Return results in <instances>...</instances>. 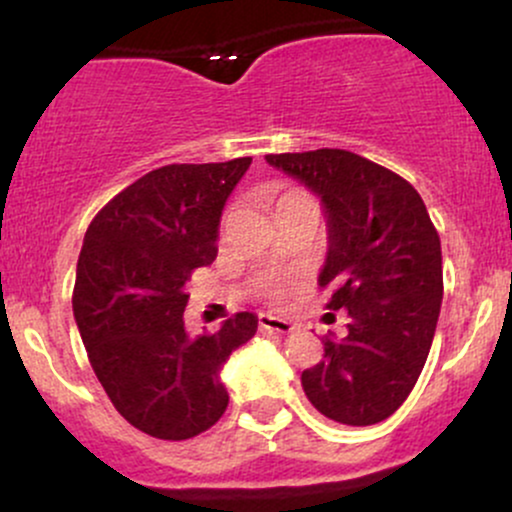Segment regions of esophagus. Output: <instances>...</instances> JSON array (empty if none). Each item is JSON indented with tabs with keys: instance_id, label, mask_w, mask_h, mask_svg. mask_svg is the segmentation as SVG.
Here are the masks:
<instances>
[{
	"instance_id": "obj_1",
	"label": "esophagus",
	"mask_w": 512,
	"mask_h": 512,
	"mask_svg": "<svg viewBox=\"0 0 512 512\" xmlns=\"http://www.w3.org/2000/svg\"><path fill=\"white\" fill-rule=\"evenodd\" d=\"M260 327H262V330H269V332H276V334L293 332V325L289 320H284V317H276L272 313H262L260 315Z\"/></svg>"
}]
</instances>
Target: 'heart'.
I'll return each mask as SVG.
<instances>
[{"label": "heart", "instance_id": "b5f03b06", "mask_svg": "<svg viewBox=\"0 0 512 512\" xmlns=\"http://www.w3.org/2000/svg\"><path fill=\"white\" fill-rule=\"evenodd\" d=\"M284 197H289V195H284Z\"/></svg>", "mask_w": 512, "mask_h": 512}]
</instances>
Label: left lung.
Returning a JSON list of instances; mask_svg holds the SVG:
<instances>
[{
	"mask_svg": "<svg viewBox=\"0 0 512 512\" xmlns=\"http://www.w3.org/2000/svg\"><path fill=\"white\" fill-rule=\"evenodd\" d=\"M267 163L320 199L327 255L317 284L330 310H349L346 337L303 370L310 404L346 426H373L402 407L419 380L443 301L440 238L419 192L344 149L269 154Z\"/></svg>",
	"mask_w": 512,
	"mask_h": 512,
	"instance_id": "obj_1",
	"label": "left lung"
}]
</instances>
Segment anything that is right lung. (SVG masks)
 <instances>
[{"label":"right lung","instance_id":"right-lung-1","mask_svg":"<svg viewBox=\"0 0 512 512\" xmlns=\"http://www.w3.org/2000/svg\"><path fill=\"white\" fill-rule=\"evenodd\" d=\"M252 158L173 163L146 173L98 211L76 264L74 320L115 409L139 431L187 440L228 407L221 370L257 332L238 313L219 332L185 330L192 269L216 260L221 214Z\"/></svg>","mask_w":512,"mask_h":512}]
</instances>
